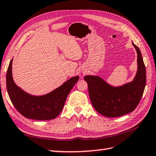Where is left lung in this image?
Returning <instances> with one entry per match:
<instances>
[{"mask_svg":"<svg viewBox=\"0 0 156 156\" xmlns=\"http://www.w3.org/2000/svg\"><path fill=\"white\" fill-rule=\"evenodd\" d=\"M137 53L138 69L133 82L113 87L99 76H86L88 93L93 108L108 118L124 115L135 110L143 96L146 85V69L141 51L133 43Z\"/></svg>","mask_w":156,"mask_h":156,"instance_id":"8db88e82","label":"left lung"}]
</instances>
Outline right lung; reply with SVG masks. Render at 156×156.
Wrapping results in <instances>:
<instances>
[{"label":"right lung","instance_id":"add662e5","mask_svg":"<svg viewBox=\"0 0 156 156\" xmlns=\"http://www.w3.org/2000/svg\"><path fill=\"white\" fill-rule=\"evenodd\" d=\"M12 62L7 72V88L12 103L24 117L36 120H53L58 116L65 104L69 93L79 80L75 76L50 93L42 96H32L17 87L12 77Z\"/></svg>","mask_w":156,"mask_h":156}]
</instances>
